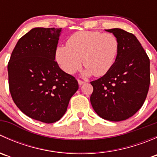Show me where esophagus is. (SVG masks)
I'll use <instances>...</instances> for the list:
<instances>
[{"label": "esophagus", "mask_w": 157, "mask_h": 157, "mask_svg": "<svg viewBox=\"0 0 157 157\" xmlns=\"http://www.w3.org/2000/svg\"><path fill=\"white\" fill-rule=\"evenodd\" d=\"M78 83H79V85H80V86H81V85L84 84V83H85V82H84V81H83V80H78Z\"/></svg>", "instance_id": "34e87169"}]
</instances>
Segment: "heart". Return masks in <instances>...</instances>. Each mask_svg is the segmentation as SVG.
Here are the masks:
<instances>
[{
	"instance_id": "heart-1",
	"label": "heart",
	"mask_w": 157,
	"mask_h": 157,
	"mask_svg": "<svg viewBox=\"0 0 157 157\" xmlns=\"http://www.w3.org/2000/svg\"><path fill=\"white\" fill-rule=\"evenodd\" d=\"M119 52V42L112 33L80 31L74 33L67 45L58 47L55 60L65 73L73 74L82 65L86 66L83 74L102 77L110 71Z\"/></svg>"
}]
</instances>
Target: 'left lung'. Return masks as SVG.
Returning <instances> with one entry per match:
<instances>
[{"mask_svg":"<svg viewBox=\"0 0 157 157\" xmlns=\"http://www.w3.org/2000/svg\"><path fill=\"white\" fill-rule=\"evenodd\" d=\"M116 36L119 52L110 71L90 82V102L103 119L120 121L133 116L143 105L150 83V59L132 33L121 29H105Z\"/></svg>","mask_w":157,"mask_h":157,"instance_id":"8db88e82","label":"left lung"}]
</instances>
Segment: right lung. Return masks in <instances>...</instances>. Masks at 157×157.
I'll return each instance as SVG.
<instances>
[{
  "label": "right lung",
  "mask_w": 157,
  "mask_h": 157,
  "mask_svg": "<svg viewBox=\"0 0 157 157\" xmlns=\"http://www.w3.org/2000/svg\"><path fill=\"white\" fill-rule=\"evenodd\" d=\"M61 28H33L20 38L9 61V89L22 112L37 121L54 123L63 117L78 90L75 77L55 59Z\"/></svg>",
  "instance_id": "obj_1"
}]
</instances>
